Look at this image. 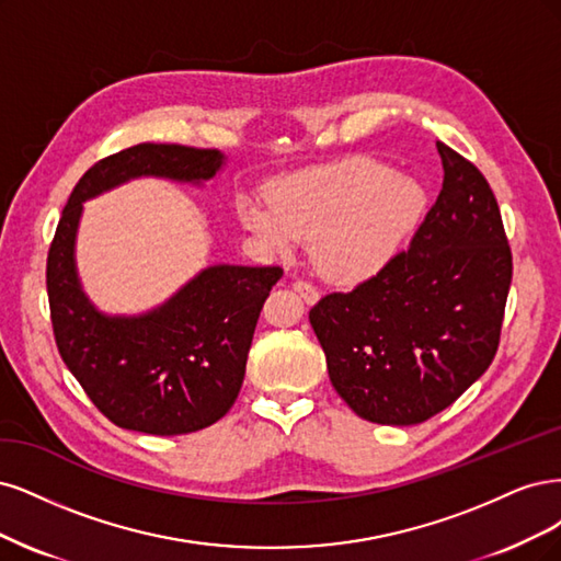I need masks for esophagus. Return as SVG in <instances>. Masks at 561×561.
<instances>
[{"label":"esophagus","instance_id":"34e87169","mask_svg":"<svg viewBox=\"0 0 561 561\" xmlns=\"http://www.w3.org/2000/svg\"><path fill=\"white\" fill-rule=\"evenodd\" d=\"M294 288L296 294H300V298L307 302V305H314L319 300V291L310 284V282H302V279H296L294 282Z\"/></svg>","mask_w":561,"mask_h":561}]
</instances>
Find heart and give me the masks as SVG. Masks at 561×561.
<instances>
[{"instance_id":"obj_1","label":"heart","mask_w":561,"mask_h":561,"mask_svg":"<svg viewBox=\"0 0 561 561\" xmlns=\"http://www.w3.org/2000/svg\"><path fill=\"white\" fill-rule=\"evenodd\" d=\"M424 211V191L373 158H347L282 179L267 203L242 201L240 219L279 254L314 242V261L335 282L377 275Z\"/></svg>"}]
</instances>
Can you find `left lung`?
Wrapping results in <instances>:
<instances>
[{"label":"left lung","mask_w":561,"mask_h":561,"mask_svg":"<svg viewBox=\"0 0 561 561\" xmlns=\"http://www.w3.org/2000/svg\"><path fill=\"white\" fill-rule=\"evenodd\" d=\"M436 147L443 191L410 249L310 310L331 385L375 424L426 422L480 379L499 347L513 256L496 197L473 162Z\"/></svg>","instance_id":"obj_1"}]
</instances>
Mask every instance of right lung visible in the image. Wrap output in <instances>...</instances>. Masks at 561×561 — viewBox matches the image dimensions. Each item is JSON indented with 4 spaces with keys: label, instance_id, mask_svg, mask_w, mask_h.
<instances>
[{
    "label": "right lung",
    "instance_id": "obj_1",
    "mask_svg": "<svg viewBox=\"0 0 561 561\" xmlns=\"http://www.w3.org/2000/svg\"><path fill=\"white\" fill-rule=\"evenodd\" d=\"M226 156L179 144H137L95 162L71 191L46 265L53 333L69 373L116 426L182 436L219 422L238 399L251 337L282 267L219 263L139 314H106L77 267L83 203L133 179L205 186Z\"/></svg>",
    "mask_w": 561,
    "mask_h": 561
}]
</instances>
